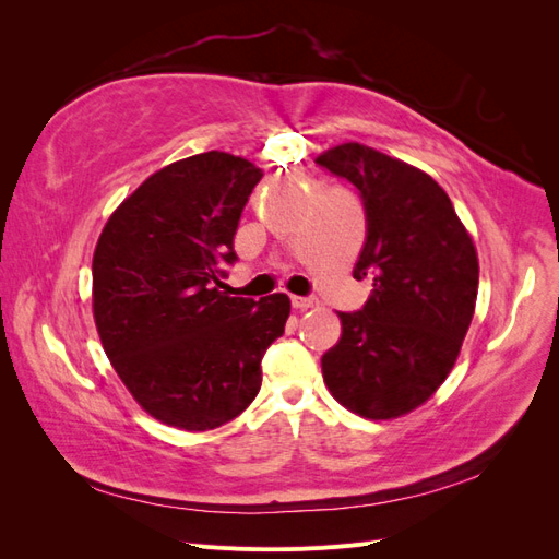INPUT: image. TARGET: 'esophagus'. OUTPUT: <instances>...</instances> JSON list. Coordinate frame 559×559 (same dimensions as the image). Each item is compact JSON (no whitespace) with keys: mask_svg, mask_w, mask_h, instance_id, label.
Here are the masks:
<instances>
[{"mask_svg":"<svg viewBox=\"0 0 559 559\" xmlns=\"http://www.w3.org/2000/svg\"><path fill=\"white\" fill-rule=\"evenodd\" d=\"M292 306L296 308V310H310V308H317V298H312V296H292Z\"/></svg>","mask_w":559,"mask_h":559,"instance_id":"obj_1","label":"esophagus"}]
</instances>
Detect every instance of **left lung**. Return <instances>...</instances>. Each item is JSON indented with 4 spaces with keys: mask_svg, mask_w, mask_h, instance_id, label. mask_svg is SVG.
<instances>
[{
    "mask_svg": "<svg viewBox=\"0 0 559 559\" xmlns=\"http://www.w3.org/2000/svg\"><path fill=\"white\" fill-rule=\"evenodd\" d=\"M357 186L366 242L354 280L370 277L364 310L337 312L321 357L331 396L366 419H394L429 401L460 357L478 298V251L448 193L427 173L359 142L317 156Z\"/></svg>",
    "mask_w": 559,
    "mask_h": 559,
    "instance_id": "left-lung-1",
    "label": "left lung"
}]
</instances>
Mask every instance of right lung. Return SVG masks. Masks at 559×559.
Instances as JSON below:
<instances>
[{"label":"right lung","mask_w":559,"mask_h":559,"mask_svg":"<svg viewBox=\"0 0 559 559\" xmlns=\"http://www.w3.org/2000/svg\"><path fill=\"white\" fill-rule=\"evenodd\" d=\"M263 177L247 158L207 151L165 165L114 210L93 253V317L132 399L167 427L207 431L261 389V359L284 333L286 294L224 289V263Z\"/></svg>","instance_id":"right-lung-1"}]
</instances>
